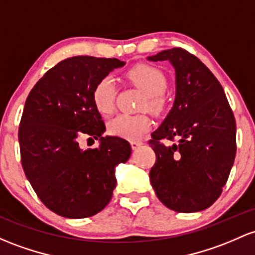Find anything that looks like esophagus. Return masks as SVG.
Returning <instances> with one entry per match:
<instances>
[{"instance_id": "34e87169", "label": "esophagus", "mask_w": 255, "mask_h": 255, "mask_svg": "<svg viewBox=\"0 0 255 255\" xmlns=\"http://www.w3.org/2000/svg\"><path fill=\"white\" fill-rule=\"evenodd\" d=\"M142 145L141 141H138V140H132L130 141V146H132L133 150H136L138 147H140Z\"/></svg>"}]
</instances>
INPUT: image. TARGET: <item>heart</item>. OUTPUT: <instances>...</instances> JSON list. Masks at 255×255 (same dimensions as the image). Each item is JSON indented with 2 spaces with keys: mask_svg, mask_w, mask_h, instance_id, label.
<instances>
[{
  "mask_svg": "<svg viewBox=\"0 0 255 255\" xmlns=\"http://www.w3.org/2000/svg\"><path fill=\"white\" fill-rule=\"evenodd\" d=\"M127 78L133 86L145 94L141 110L152 114H161L167 104L163 92L167 88L166 75L156 66L139 64L127 72ZM116 86L111 76H105L97 83L92 93L93 104L97 111L103 116L114 113ZM151 127V120L146 115H119L108 125L111 135L125 139H138L144 135Z\"/></svg>",
  "mask_w": 255,
  "mask_h": 255,
  "instance_id": "obj_1",
  "label": "heart"
}]
</instances>
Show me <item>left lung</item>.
I'll return each instance as SVG.
<instances>
[{
  "mask_svg": "<svg viewBox=\"0 0 255 255\" xmlns=\"http://www.w3.org/2000/svg\"><path fill=\"white\" fill-rule=\"evenodd\" d=\"M147 60H168L175 71L174 104L149 141L156 153L151 185L172 211H203L222 194L234 164V114L219 81L185 49L162 50ZM174 136L179 140L172 147L160 142Z\"/></svg>",
  "mask_w": 255,
  "mask_h": 255,
  "instance_id": "1",
  "label": "left lung"
}]
</instances>
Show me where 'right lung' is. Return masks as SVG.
I'll list each match as a JSON object with an SVG mask.
<instances>
[{
	"label": "right lung",
	"mask_w": 255,
	"mask_h": 255,
	"mask_svg": "<svg viewBox=\"0 0 255 255\" xmlns=\"http://www.w3.org/2000/svg\"><path fill=\"white\" fill-rule=\"evenodd\" d=\"M125 64L115 58H68L44 74L25 102L18 134L21 164L36 195L55 214L92 217L113 197L115 170L132 149L125 139L103 136L106 128L92 93L99 80ZM82 135L99 138L97 149H82Z\"/></svg>",
	"instance_id": "obj_1"
}]
</instances>
